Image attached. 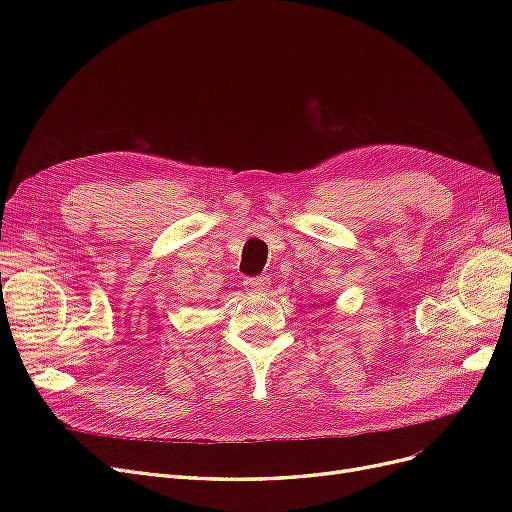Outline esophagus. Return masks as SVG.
I'll return each instance as SVG.
<instances>
[{
    "label": "esophagus",
    "mask_w": 512,
    "mask_h": 512,
    "mask_svg": "<svg viewBox=\"0 0 512 512\" xmlns=\"http://www.w3.org/2000/svg\"><path fill=\"white\" fill-rule=\"evenodd\" d=\"M247 292H265L269 288L267 277H250V280L243 282Z\"/></svg>",
    "instance_id": "34e87169"
}]
</instances>
